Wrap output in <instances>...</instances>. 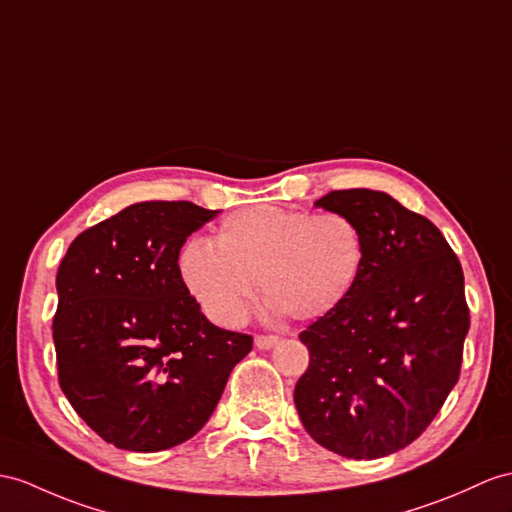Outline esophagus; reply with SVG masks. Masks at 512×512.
Masks as SVG:
<instances>
[{
    "label": "esophagus",
    "instance_id": "1",
    "mask_svg": "<svg viewBox=\"0 0 512 512\" xmlns=\"http://www.w3.org/2000/svg\"><path fill=\"white\" fill-rule=\"evenodd\" d=\"M254 343H256L258 350H271L273 345H278V343H280V336H273V334H258Z\"/></svg>",
    "mask_w": 512,
    "mask_h": 512
}]
</instances>
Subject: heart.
I'll use <instances>...</instances> for the list:
<instances>
[{
  "mask_svg": "<svg viewBox=\"0 0 512 512\" xmlns=\"http://www.w3.org/2000/svg\"><path fill=\"white\" fill-rule=\"evenodd\" d=\"M365 256V236L347 215L249 206L221 221L215 243L193 239L182 247L180 276L219 326L245 317L258 280L271 317L310 321L352 293Z\"/></svg>",
  "mask_w": 512,
  "mask_h": 512,
  "instance_id": "heart-1",
  "label": "heart"
}]
</instances>
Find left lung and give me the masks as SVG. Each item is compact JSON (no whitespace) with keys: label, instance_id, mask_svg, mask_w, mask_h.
<instances>
[{"label":"left lung","instance_id":"1","mask_svg":"<svg viewBox=\"0 0 512 512\" xmlns=\"http://www.w3.org/2000/svg\"><path fill=\"white\" fill-rule=\"evenodd\" d=\"M315 206L356 221L367 256L352 293L299 334L310 363L295 408L326 450L382 458L413 443L458 382L463 267L430 219L382 191H332Z\"/></svg>","mask_w":512,"mask_h":512}]
</instances>
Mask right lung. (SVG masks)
<instances>
[{
    "label": "right lung",
    "instance_id": "obj_1",
    "mask_svg": "<svg viewBox=\"0 0 512 512\" xmlns=\"http://www.w3.org/2000/svg\"><path fill=\"white\" fill-rule=\"evenodd\" d=\"M219 210L141 202L84 230L58 267V382L106 443L160 452L213 415L252 336L210 323L180 276V249Z\"/></svg>",
    "mask_w": 512,
    "mask_h": 512
}]
</instances>
